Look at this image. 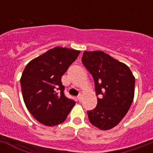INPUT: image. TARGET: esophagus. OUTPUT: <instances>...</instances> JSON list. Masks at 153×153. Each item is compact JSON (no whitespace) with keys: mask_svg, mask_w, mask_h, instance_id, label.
<instances>
[{"mask_svg":"<svg viewBox=\"0 0 153 153\" xmlns=\"http://www.w3.org/2000/svg\"><path fill=\"white\" fill-rule=\"evenodd\" d=\"M77 99H78V100L79 101V102H81V101H82V94H79V95H78V96H77Z\"/></svg>","mask_w":153,"mask_h":153,"instance_id":"34e87169","label":"esophagus"}]
</instances>
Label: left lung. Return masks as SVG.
Wrapping results in <instances>:
<instances>
[{
    "mask_svg": "<svg viewBox=\"0 0 153 153\" xmlns=\"http://www.w3.org/2000/svg\"><path fill=\"white\" fill-rule=\"evenodd\" d=\"M82 62L94 78L98 104L88 111L90 123L102 130L114 128L132 105L135 77L126 64L102 51H84Z\"/></svg>",
    "mask_w": 153,
    "mask_h": 153,
    "instance_id": "1",
    "label": "left lung"
}]
</instances>
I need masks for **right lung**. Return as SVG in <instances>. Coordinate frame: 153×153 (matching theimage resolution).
<instances>
[{"label": "right lung", "instance_id": "add662e5", "mask_svg": "<svg viewBox=\"0 0 153 153\" xmlns=\"http://www.w3.org/2000/svg\"><path fill=\"white\" fill-rule=\"evenodd\" d=\"M80 51L55 47L34 58L25 68L21 78L24 102L40 123L47 126L65 120L75 102L64 94L62 76Z\"/></svg>", "mask_w": 153, "mask_h": 153}]
</instances>
